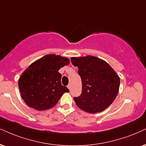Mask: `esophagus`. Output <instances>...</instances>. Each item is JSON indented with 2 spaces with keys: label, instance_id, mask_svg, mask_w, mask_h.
<instances>
[{
  "label": "esophagus",
  "instance_id": "esophagus-1",
  "mask_svg": "<svg viewBox=\"0 0 146 146\" xmlns=\"http://www.w3.org/2000/svg\"><path fill=\"white\" fill-rule=\"evenodd\" d=\"M68 89H69V90H70V89H71V84H68Z\"/></svg>",
  "mask_w": 146,
  "mask_h": 146
}]
</instances>
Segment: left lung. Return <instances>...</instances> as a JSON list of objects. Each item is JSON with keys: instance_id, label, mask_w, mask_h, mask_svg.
I'll use <instances>...</instances> for the list:
<instances>
[{"instance_id": "left-lung-1", "label": "left lung", "mask_w": 146, "mask_h": 146, "mask_svg": "<svg viewBox=\"0 0 146 146\" xmlns=\"http://www.w3.org/2000/svg\"><path fill=\"white\" fill-rule=\"evenodd\" d=\"M78 68L82 93L74 98L80 109L88 113L104 111L112 104L118 93L120 78L107 62L97 57H71Z\"/></svg>"}]
</instances>
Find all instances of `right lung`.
Segmentation results:
<instances>
[{"instance_id":"1","label":"right lung","mask_w":146,"mask_h":146,"mask_svg":"<svg viewBox=\"0 0 146 146\" xmlns=\"http://www.w3.org/2000/svg\"><path fill=\"white\" fill-rule=\"evenodd\" d=\"M69 63L67 57L50 54L30 64L18 81L25 103L39 111L56 105L62 95L69 92V89L61 84L62 74L58 72Z\"/></svg>"}]
</instances>
